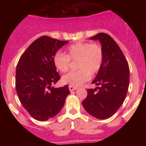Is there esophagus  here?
Returning a JSON list of instances; mask_svg holds the SVG:
<instances>
[{"mask_svg":"<svg viewBox=\"0 0 146 146\" xmlns=\"http://www.w3.org/2000/svg\"><path fill=\"white\" fill-rule=\"evenodd\" d=\"M69 91H75V90H77V87H74V86H69Z\"/></svg>","mask_w":146,"mask_h":146,"instance_id":"obj_1","label":"esophagus"}]
</instances>
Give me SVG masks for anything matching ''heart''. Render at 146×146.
Wrapping results in <instances>:
<instances>
[{"mask_svg": "<svg viewBox=\"0 0 146 146\" xmlns=\"http://www.w3.org/2000/svg\"><path fill=\"white\" fill-rule=\"evenodd\" d=\"M104 53L100 45L88 42H77L66 50V55L58 52L53 56V64L59 72H66L70 66V60H77L76 72H70L63 76L64 84L77 87L90 79L101 68Z\"/></svg>", "mask_w": 146, "mask_h": 146, "instance_id": "obj_1", "label": "heart"}]
</instances>
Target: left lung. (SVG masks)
I'll return each mask as SVG.
<instances>
[{"label":"left lung","instance_id":"1","mask_svg":"<svg viewBox=\"0 0 146 146\" xmlns=\"http://www.w3.org/2000/svg\"><path fill=\"white\" fill-rule=\"evenodd\" d=\"M90 38L100 42L104 59L92 82L97 87L88 89V96L82 104L88 114L106 119L116 113L124 102L129 84V69L124 55L110 36L99 33Z\"/></svg>","mask_w":146,"mask_h":146}]
</instances>
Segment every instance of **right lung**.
<instances>
[{
  "label": "right lung",
  "mask_w": 146,
  "mask_h": 146,
  "mask_svg": "<svg viewBox=\"0 0 146 146\" xmlns=\"http://www.w3.org/2000/svg\"><path fill=\"white\" fill-rule=\"evenodd\" d=\"M47 36L39 37L20 57L16 69V90L20 102L34 119L45 121L55 116L70 94L69 86L54 88L60 77L53 56L66 44Z\"/></svg>",
  "instance_id": "1"
}]
</instances>
